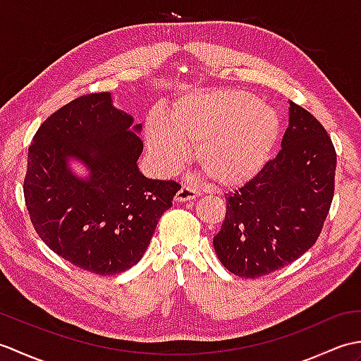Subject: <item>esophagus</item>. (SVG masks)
I'll return each instance as SVG.
<instances>
[{
  "label": "esophagus",
  "mask_w": 361,
  "mask_h": 361,
  "mask_svg": "<svg viewBox=\"0 0 361 361\" xmlns=\"http://www.w3.org/2000/svg\"><path fill=\"white\" fill-rule=\"evenodd\" d=\"M198 195H200V192L192 186H183L178 192H176L175 195V200L176 202H188V200H194V198H197Z\"/></svg>",
  "instance_id": "esophagus-1"
}]
</instances>
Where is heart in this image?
Segmentation results:
<instances>
[{
  "label": "heart",
  "mask_w": 361,
  "mask_h": 361,
  "mask_svg": "<svg viewBox=\"0 0 361 361\" xmlns=\"http://www.w3.org/2000/svg\"><path fill=\"white\" fill-rule=\"evenodd\" d=\"M278 114L239 90L198 91L175 99L159 122L147 127L157 166L173 172L194 158L212 185L237 188L256 176L279 137Z\"/></svg>",
  "instance_id": "heart-1"
}]
</instances>
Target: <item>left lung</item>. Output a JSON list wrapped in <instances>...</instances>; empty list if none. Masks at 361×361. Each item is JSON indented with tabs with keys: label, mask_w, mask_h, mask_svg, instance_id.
Returning a JSON list of instances; mask_svg holds the SVG:
<instances>
[{
	"label": "left lung",
	"mask_w": 361,
	"mask_h": 361,
	"mask_svg": "<svg viewBox=\"0 0 361 361\" xmlns=\"http://www.w3.org/2000/svg\"><path fill=\"white\" fill-rule=\"evenodd\" d=\"M281 150L256 176L229 192L214 237L220 262L242 278L279 270L312 248L331 209L336 152L321 122L290 101Z\"/></svg>",
	"instance_id": "left-lung-1"
}]
</instances>
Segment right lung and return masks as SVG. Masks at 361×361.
<instances>
[{"label": "right lung", "instance_id": "right-lung-1", "mask_svg": "<svg viewBox=\"0 0 361 361\" xmlns=\"http://www.w3.org/2000/svg\"><path fill=\"white\" fill-rule=\"evenodd\" d=\"M132 124L110 93H91L52 113L29 145L23 192L34 229L56 255L99 276L140 262L181 189L140 172L141 126ZM70 157L89 167L90 179L71 172Z\"/></svg>", "mask_w": 361, "mask_h": 361}]
</instances>
